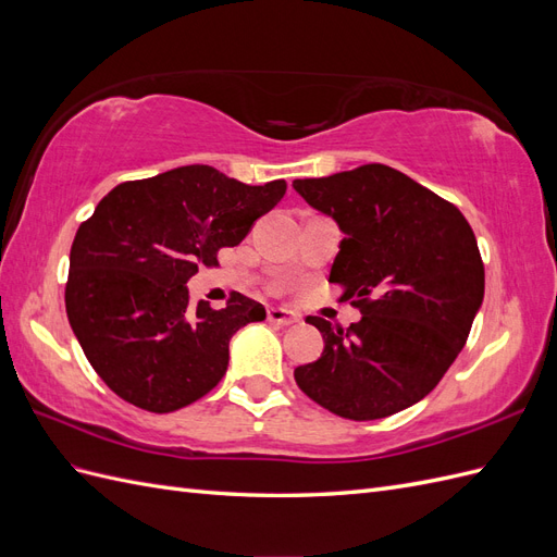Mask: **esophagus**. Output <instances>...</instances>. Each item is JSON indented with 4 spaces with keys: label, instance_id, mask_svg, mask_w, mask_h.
<instances>
[{
    "label": "esophagus",
    "instance_id": "obj_1",
    "mask_svg": "<svg viewBox=\"0 0 557 557\" xmlns=\"http://www.w3.org/2000/svg\"><path fill=\"white\" fill-rule=\"evenodd\" d=\"M267 320H269V323H276V325H295L299 318H297V313H293L288 309L272 307V309H267Z\"/></svg>",
    "mask_w": 557,
    "mask_h": 557
}]
</instances>
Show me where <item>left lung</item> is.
I'll return each instance as SVG.
<instances>
[{
  "label": "left lung",
  "mask_w": 557,
  "mask_h": 557,
  "mask_svg": "<svg viewBox=\"0 0 557 557\" xmlns=\"http://www.w3.org/2000/svg\"><path fill=\"white\" fill-rule=\"evenodd\" d=\"M293 188L344 232L330 283L362 313L346 330L307 318L325 348L295 369L297 385L348 420L409 409L448 372L483 305L474 232L450 201L376 162Z\"/></svg>",
  "instance_id": "left-lung-1"
}]
</instances>
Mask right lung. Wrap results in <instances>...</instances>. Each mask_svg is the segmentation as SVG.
I'll return each mask as SVG.
<instances>
[{
	"label": "right lung",
	"instance_id": "add662e5",
	"mask_svg": "<svg viewBox=\"0 0 557 557\" xmlns=\"http://www.w3.org/2000/svg\"><path fill=\"white\" fill-rule=\"evenodd\" d=\"M283 178L246 185L209 164L127 181L81 223L66 278V318L111 391L170 413L205 397L227 372L230 339L264 320L260 301L232 293L225 309L190 307L188 283L218 250L237 246L285 195Z\"/></svg>",
	"mask_w": 557,
	"mask_h": 557
}]
</instances>
